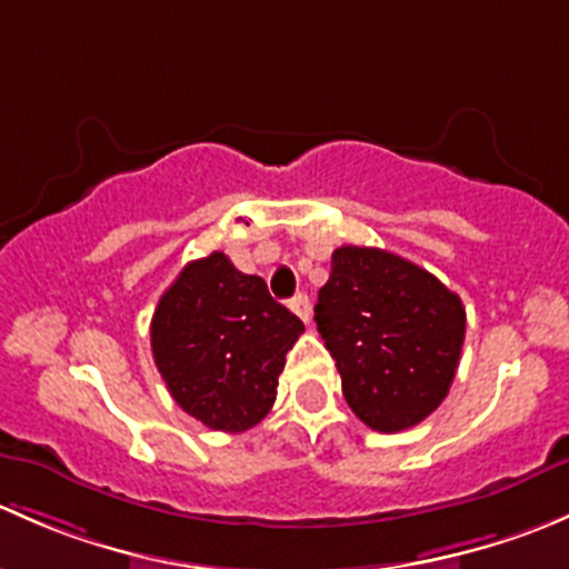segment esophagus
I'll list each match as a JSON object with an SVG mask.
<instances>
[{
  "instance_id": "34e87169",
  "label": "esophagus",
  "mask_w": 569,
  "mask_h": 569,
  "mask_svg": "<svg viewBox=\"0 0 569 569\" xmlns=\"http://www.w3.org/2000/svg\"><path fill=\"white\" fill-rule=\"evenodd\" d=\"M290 309L298 315V318L303 320V323H309V320H312V307H309L307 292H298V296H292L290 298Z\"/></svg>"
}]
</instances>
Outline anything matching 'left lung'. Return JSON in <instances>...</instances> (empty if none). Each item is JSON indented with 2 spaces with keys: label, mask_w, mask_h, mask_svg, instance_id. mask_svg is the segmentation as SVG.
<instances>
[{
  "label": "left lung",
  "mask_w": 569,
  "mask_h": 569,
  "mask_svg": "<svg viewBox=\"0 0 569 569\" xmlns=\"http://www.w3.org/2000/svg\"><path fill=\"white\" fill-rule=\"evenodd\" d=\"M315 323L337 361L350 411L372 430H408L449 395L466 309L425 268L383 249L339 246Z\"/></svg>",
  "instance_id": "left-lung-1"
}]
</instances>
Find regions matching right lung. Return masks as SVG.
I'll list each match as a JSON object with an SVG mask.
<instances>
[{"label":"right lung","instance_id":"add662e5","mask_svg":"<svg viewBox=\"0 0 569 569\" xmlns=\"http://www.w3.org/2000/svg\"><path fill=\"white\" fill-rule=\"evenodd\" d=\"M303 323L224 251L189 262L158 298L153 359L172 400L210 430L246 432L277 400Z\"/></svg>","mask_w":569,"mask_h":569}]
</instances>
